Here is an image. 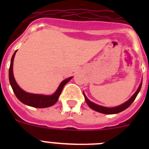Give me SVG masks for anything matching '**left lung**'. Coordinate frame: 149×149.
<instances>
[{
    "label": "left lung",
    "instance_id": "obj_1",
    "mask_svg": "<svg viewBox=\"0 0 149 149\" xmlns=\"http://www.w3.org/2000/svg\"><path fill=\"white\" fill-rule=\"evenodd\" d=\"M141 86H142V83L140 84L139 85V88L138 89L136 90V92L134 94V95L131 97L130 99L128 100L127 101H126L125 103H124L122 105H119L118 107H102V106H100V105L96 104H94L93 102L89 101L87 98H86V95L84 94V98H85V100H86V102L89 107H90L91 109H93V110H95L97 112H99V113H104V114H116V113H120V112L123 111L125 110V109H127L131 104L133 103V101L135 100L136 97L137 96L138 93H139V90L141 89Z\"/></svg>",
    "mask_w": 149,
    "mask_h": 149
}]
</instances>
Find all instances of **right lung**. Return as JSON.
I'll return each instance as SVG.
<instances>
[{"mask_svg": "<svg viewBox=\"0 0 149 149\" xmlns=\"http://www.w3.org/2000/svg\"><path fill=\"white\" fill-rule=\"evenodd\" d=\"M15 53H16V51L13 54V56H12L10 70H9V79H10V85H11L13 92L15 93L17 98L24 104L33 107H36V108H45V107H51L54 104L56 101H58V98L61 94V92L64 86L70 81L72 79V77L66 79V80H64L60 84L56 92L51 95H43L31 94V93H26L18 86V84H16L15 81L14 76H13V65Z\"/></svg>", "mask_w": 149, "mask_h": 149, "instance_id": "add662e5", "label": "right lung"}]
</instances>
